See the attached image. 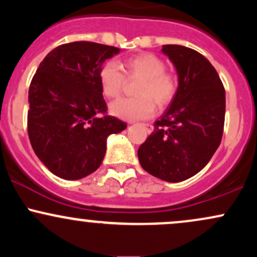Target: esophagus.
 I'll list each match as a JSON object with an SVG mask.
<instances>
[{"label": "esophagus", "mask_w": 257, "mask_h": 257, "mask_svg": "<svg viewBox=\"0 0 257 257\" xmlns=\"http://www.w3.org/2000/svg\"><path fill=\"white\" fill-rule=\"evenodd\" d=\"M144 125L146 126L147 132H149V133H151L153 131V126H152V124H150V123H145V124H144Z\"/></svg>", "instance_id": "obj_1"}]
</instances>
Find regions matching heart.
<instances>
[{
    "mask_svg": "<svg viewBox=\"0 0 257 257\" xmlns=\"http://www.w3.org/2000/svg\"><path fill=\"white\" fill-rule=\"evenodd\" d=\"M128 78H140L137 98L119 99L110 105L113 116L125 120L146 119L155 113V101L159 106L167 105L176 91V78L166 71V64L152 53H143L129 58L123 64ZM102 93L107 98H117L125 83V76L118 64L106 61L99 71Z\"/></svg>",
    "mask_w": 257,
    "mask_h": 257,
    "instance_id": "obj_1",
    "label": "heart"
}]
</instances>
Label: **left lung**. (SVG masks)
<instances>
[{"label": "left lung", "mask_w": 257, "mask_h": 257, "mask_svg": "<svg viewBox=\"0 0 257 257\" xmlns=\"http://www.w3.org/2000/svg\"><path fill=\"white\" fill-rule=\"evenodd\" d=\"M162 53L175 67L179 85L138 157L151 175L180 182L199 173L219 147L226 95L216 70L200 53L179 44H166Z\"/></svg>", "instance_id": "left-lung-1"}]
</instances>
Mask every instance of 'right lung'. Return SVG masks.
Listing matches in <instances>:
<instances>
[{"label": "right lung", "instance_id": "right-lung-1", "mask_svg": "<svg viewBox=\"0 0 257 257\" xmlns=\"http://www.w3.org/2000/svg\"><path fill=\"white\" fill-rule=\"evenodd\" d=\"M119 52L84 41L61 44L46 55L32 78L29 139L38 159L59 178L79 180L95 172L107 138L126 128L116 117L101 116L106 102L99 71Z\"/></svg>", "mask_w": 257, "mask_h": 257}]
</instances>
